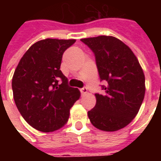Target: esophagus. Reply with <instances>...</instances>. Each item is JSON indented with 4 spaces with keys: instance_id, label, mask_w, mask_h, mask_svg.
<instances>
[{
    "instance_id": "34e87169",
    "label": "esophagus",
    "mask_w": 161,
    "mask_h": 161,
    "mask_svg": "<svg viewBox=\"0 0 161 161\" xmlns=\"http://www.w3.org/2000/svg\"><path fill=\"white\" fill-rule=\"evenodd\" d=\"M80 91H81V93H82V94H85V93H87V91H88L87 88H86V87L81 88Z\"/></svg>"
}]
</instances>
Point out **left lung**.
Instances as JSON below:
<instances>
[{
    "label": "left lung",
    "mask_w": 161,
    "mask_h": 161,
    "mask_svg": "<svg viewBox=\"0 0 161 161\" xmlns=\"http://www.w3.org/2000/svg\"><path fill=\"white\" fill-rule=\"evenodd\" d=\"M93 52L103 94L96 93L97 103L88 111L93 126L116 131L137 115L145 96V76L131 49L112 36L82 39Z\"/></svg>",
    "instance_id": "1"
}]
</instances>
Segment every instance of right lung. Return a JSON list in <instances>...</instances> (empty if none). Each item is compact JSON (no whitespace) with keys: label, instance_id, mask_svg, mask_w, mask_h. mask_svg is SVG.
Here are the masks:
<instances>
[{"label":"right lung","instance_id":"right-lung-1","mask_svg":"<svg viewBox=\"0 0 161 161\" xmlns=\"http://www.w3.org/2000/svg\"><path fill=\"white\" fill-rule=\"evenodd\" d=\"M75 40L46 39L27 50L12 79L14 99L25 121L41 132H53L66 124L70 108L80 97L60 70L64 51ZM61 80V82L59 81Z\"/></svg>","mask_w":161,"mask_h":161}]
</instances>
